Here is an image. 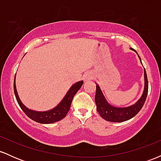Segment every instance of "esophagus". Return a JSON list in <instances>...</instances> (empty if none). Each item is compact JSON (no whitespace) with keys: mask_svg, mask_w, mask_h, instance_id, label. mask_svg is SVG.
I'll use <instances>...</instances> for the list:
<instances>
[{"mask_svg":"<svg viewBox=\"0 0 161 161\" xmlns=\"http://www.w3.org/2000/svg\"><path fill=\"white\" fill-rule=\"evenodd\" d=\"M92 79V74L90 73H85L83 75V80L85 82H88V81H91Z\"/></svg>","mask_w":161,"mask_h":161,"instance_id":"34e87169","label":"esophagus"}]
</instances>
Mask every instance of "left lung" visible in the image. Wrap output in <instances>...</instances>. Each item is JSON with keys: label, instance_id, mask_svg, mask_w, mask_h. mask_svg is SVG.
<instances>
[{"label": "left lung", "instance_id": "1", "mask_svg": "<svg viewBox=\"0 0 161 161\" xmlns=\"http://www.w3.org/2000/svg\"><path fill=\"white\" fill-rule=\"evenodd\" d=\"M132 51L138 54L136 51L132 48ZM140 62L142 64L141 58L138 56ZM144 78H145V86L142 92V95L140 98L134 104L130 105L124 108H119V107H115L110 104L107 101L106 97H104V94L101 91L99 85L97 82L96 84V94H95V104L97 106V110L99 113L100 116L107 121L114 122V123H121L134 117L138 112L141 110L145 102L146 97L147 95V91H148V82H147V77L146 74L145 69L144 68Z\"/></svg>", "mask_w": 161, "mask_h": 161}]
</instances>
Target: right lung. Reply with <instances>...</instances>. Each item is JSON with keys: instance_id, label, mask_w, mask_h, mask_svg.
<instances>
[{"instance_id": "right-lung-1", "label": "right lung", "mask_w": 161, "mask_h": 161, "mask_svg": "<svg viewBox=\"0 0 161 161\" xmlns=\"http://www.w3.org/2000/svg\"><path fill=\"white\" fill-rule=\"evenodd\" d=\"M82 84L83 81L82 80L72 85V86L70 87L69 89L66 92V94L64 97V98L61 100V101L53 108L48 110H45V111H38V110H32V109L28 108L25 105L23 104L19 95H18L17 90H16V75L15 77H14V94H15L18 104H19L22 110H23V112L30 119L37 122V123H42V124H50V123H56V122L61 120L62 119L65 117L67 113L69 112L73 97L76 94V92L80 89Z\"/></svg>"}]
</instances>
